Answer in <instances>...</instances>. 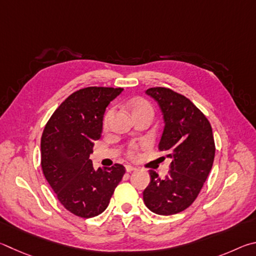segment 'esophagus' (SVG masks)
Segmentation results:
<instances>
[{"label": "esophagus", "mask_w": 256, "mask_h": 256, "mask_svg": "<svg viewBox=\"0 0 256 256\" xmlns=\"http://www.w3.org/2000/svg\"><path fill=\"white\" fill-rule=\"evenodd\" d=\"M136 168L135 166H132V165H126V171L127 172H132V171H136Z\"/></svg>", "instance_id": "obj_1"}]
</instances>
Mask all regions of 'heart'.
<instances>
[{
	"mask_svg": "<svg viewBox=\"0 0 256 256\" xmlns=\"http://www.w3.org/2000/svg\"><path fill=\"white\" fill-rule=\"evenodd\" d=\"M130 109H132V112L134 116H136L140 114H142V112H146V111H152V112H153V109H152L150 103L147 101V100H145V98H135V100H132L130 102ZM114 112H116V108L114 106H111V108H109V109L106 111L104 116H103V126H104V127H108V126H109L112 118H114ZM137 150H138L137 144H135V142H132V144H130V145L127 147L126 154H127L128 158H135V156H136Z\"/></svg>",
	"mask_w": 256,
	"mask_h": 256,
	"instance_id": "obj_1",
	"label": "heart"
}]
</instances>
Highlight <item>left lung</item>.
Masks as SVG:
<instances>
[{
    "instance_id": "1",
    "label": "left lung",
    "mask_w": 256,
    "mask_h": 256,
    "mask_svg": "<svg viewBox=\"0 0 256 256\" xmlns=\"http://www.w3.org/2000/svg\"><path fill=\"white\" fill-rule=\"evenodd\" d=\"M160 106L165 127L158 145L172 158L165 178L150 170V182L142 198L146 207L162 216L178 214L194 204L212 168L214 140L212 124L189 98L168 88L146 91Z\"/></svg>"
}]
</instances>
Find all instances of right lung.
<instances>
[{"mask_svg":"<svg viewBox=\"0 0 256 256\" xmlns=\"http://www.w3.org/2000/svg\"><path fill=\"white\" fill-rule=\"evenodd\" d=\"M124 88L88 86L70 94L54 111L42 136V168L66 210L80 218L102 214L124 166L93 168L90 154L101 137L106 108Z\"/></svg>","mask_w":256,"mask_h":256,"instance_id":"right-lung-1","label":"right lung"}]
</instances>
